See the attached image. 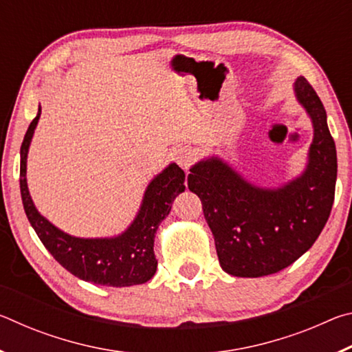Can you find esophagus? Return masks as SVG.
<instances>
[{"label":"esophagus","mask_w":352,"mask_h":352,"mask_svg":"<svg viewBox=\"0 0 352 352\" xmlns=\"http://www.w3.org/2000/svg\"><path fill=\"white\" fill-rule=\"evenodd\" d=\"M172 157H174L175 163L178 166H182V168L184 170H188L190 168V164L194 163L195 160V153L190 147L188 146H183V147H178L174 151V153H172Z\"/></svg>","instance_id":"esophagus-1"}]
</instances>
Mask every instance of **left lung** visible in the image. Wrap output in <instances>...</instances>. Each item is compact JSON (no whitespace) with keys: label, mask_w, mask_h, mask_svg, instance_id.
I'll return each mask as SVG.
<instances>
[{"label":"left lung","mask_w":352,"mask_h":352,"mask_svg":"<svg viewBox=\"0 0 352 352\" xmlns=\"http://www.w3.org/2000/svg\"><path fill=\"white\" fill-rule=\"evenodd\" d=\"M295 91L314 122L305 174L279 189L252 186L220 160L190 169L188 188L199 195L212 231L220 267L230 275L278 273L305 254L329 219L336 195L337 152L326 110L305 77Z\"/></svg>","instance_id":"obj_1"}]
</instances>
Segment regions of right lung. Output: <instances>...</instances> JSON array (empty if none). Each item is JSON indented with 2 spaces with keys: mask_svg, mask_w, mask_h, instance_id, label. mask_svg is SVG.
I'll return each mask as SVG.
<instances>
[{
  "mask_svg": "<svg viewBox=\"0 0 352 352\" xmlns=\"http://www.w3.org/2000/svg\"><path fill=\"white\" fill-rule=\"evenodd\" d=\"M41 107L21 144L20 189L28 220L54 259L83 281L127 287L151 279L157 272L153 241L160 223L168 217L172 201L184 190V172L170 164L148 184L141 211L132 226L115 239H79L57 230L35 210L26 184V158Z\"/></svg>",
  "mask_w": 352,
  "mask_h": 352,
  "instance_id": "1",
  "label": "right lung"
}]
</instances>
